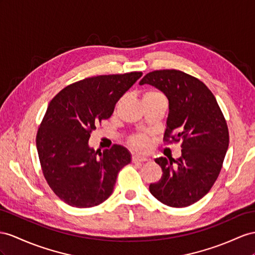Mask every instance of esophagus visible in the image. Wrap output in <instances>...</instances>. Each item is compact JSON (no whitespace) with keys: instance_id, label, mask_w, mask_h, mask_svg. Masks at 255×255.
<instances>
[{"instance_id":"esophagus-1","label":"esophagus","mask_w":255,"mask_h":255,"mask_svg":"<svg viewBox=\"0 0 255 255\" xmlns=\"http://www.w3.org/2000/svg\"><path fill=\"white\" fill-rule=\"evenodd\" d=\"M144 161H148V159L146 157H143V156L134 155L132 157V162H144Z\"/></svg>"}]
</instances>
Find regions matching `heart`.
Listing matches in <instances>:
<instances>
[{
	"label": "heart",
	"mask_w": 255,
	"mask_h": 255,
	"mask_svg": "<svg viewBox=\"0 0 255 255\" xmlns=\"http://www.w3.org/2000/svg\"><path fill=\"white\" fill-rule=\"evenodd\" d=\"M159 96L161 95L157 93V91L148 90L144 95H143V99H145V98H152V97H159ZM131 145L136 149H145L147 147V140L145 136L143 135H134L131 139Z\"/></svg>",
	"instance_id": "obj_1"
}]
</instances>
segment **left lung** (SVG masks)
<instances>
[{
	"instance_id": "1",
	"label": "left lung",
	"mask_w": 255,
	"mask_h": 255,
	"mask_svg": "<svg viewBox=\"0 0 255 255\" xmlns=\"http://www.w3.org/2000/svg\"><path fill=\"white\" fill-rule=\"evenodd\" d=\"M139 84L151 85L167 97L165 135L182 140L180 158L155 159L162 175L149 184V192L169 207L191 206L210 191L223 165L230 142L223 113L210 89L182 71L149 72Z\"/></svg>"
}]
</instances>
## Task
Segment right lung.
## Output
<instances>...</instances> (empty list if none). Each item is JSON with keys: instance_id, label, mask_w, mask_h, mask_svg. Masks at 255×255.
<instances>
[{"instance_id": "right-lung-1", "label": "right lung", "mask_w": 255, "mask_h": 255, "mask_svg": "<svg viewBox=\"0 0 255 255\" xmlns=\"http://www.w3.org/2000/svg\"><path fill=\"white\" fill-rule=\"evenodd\" d=\"M142 72L100 75L71 84L54 97L36 135L44 177L65 204L90 208L113 193L120 170L131 161L126 147L95 151L88 140Z\"/></svg>"}]
</instances>
